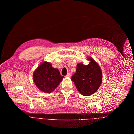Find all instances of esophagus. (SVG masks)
Instances as JSON below:
<instances>
[{
  "label": "esophagus",
  "instance_id": "1",
  "mask_svg": "<svg viewBox=\"0 0 134 134\" xmlns=\"http://www.w3.org/2000/svg\"><path fill=\"white\" fill-rule=\"evenodd\" d=\"M65 77H71V74L70 73H68L67 74V75L65 76Z\"/></svg>",
  "mask_w": 134,
  "mask_h": 134
}]
</instances>
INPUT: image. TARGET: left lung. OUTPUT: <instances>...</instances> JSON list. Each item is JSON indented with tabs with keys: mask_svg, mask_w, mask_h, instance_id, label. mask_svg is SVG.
Masks as SVG:
<instances>
[{
	"mask_svg": "<svg viewBox=\"0 0 134 134\" xmlns=\"http://www.w3.org/2000/svg\"><path fill=\"white\" fill-rule=\"evenodd\" d=\"M88 65L80 63L76 67V72L72 77L77 90L84 96H90L99 88L102 82V73L100 66L91 57Z\"/></svg>",
	"mask_w": 134,
	"mask_h": 134,
	"instance_id": "left-lung-1",
	"label": "left lung"
}]
</instances>
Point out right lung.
Masks as SVG:
<instances>
[{
    "mask_svg": "<svg viewBox=\"0 0 134 134\" xmlns=\"http://www.w3.org/2000/svg\"><path fill=\"white\" fill-rule=\"evenodd\" d=\"M33 78L40 90L50 93L58 87L64 76L61 75L58 69L52 67L50 62H44L35 70Z\"/></svg>",
    "mask_w": 134,
    "mask_h": 134,
    "instance_id": "right-lung-1",
    "label": "right lung"
}]
</instances>
